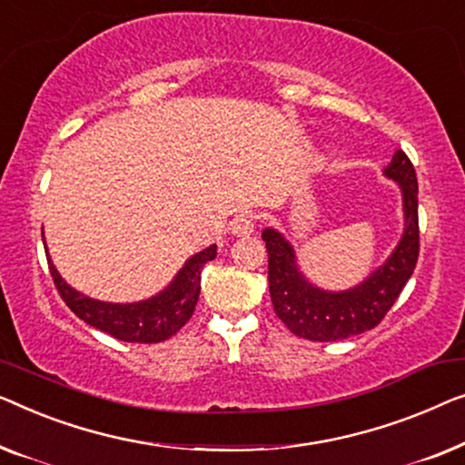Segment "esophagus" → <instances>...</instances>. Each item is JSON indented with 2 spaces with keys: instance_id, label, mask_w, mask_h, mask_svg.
Wrapping results in <instances>:
<instances>
[{
  "instance_id": "obj_1",
  "label": "esophagus",
  "mask_w": 465,
  "mask_h": 465,
  "mask_svg": "<svg viewBox=\"0 0 465 465\" xmlns=\"http://www.w3.org/2000/svg\"><path fill=\"white\" fill-rule=\"evenodd\" d=\"M254 232V217L252 214H240V217L233 219L232 223V233L238 235V238H246Z\"/></svg>"
}]
</instances>
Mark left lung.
<instances>
[{"instance_id":"left-lung-1","label":"left lung","mask_w":465,"mask_h":465,"mask_svg":"<svg viewBox=\"0 0 465 465\" xmlns=\"http://www.w3.org/2000/svg\"><path fill=\"white\" fill-rule=\"evenodd\" d=\"M383 174L396 181L402 192L404 232L388 261L354 289L331 292L313 286L299 272L295 251L282 233L267 227V278L276 316L286 329L310 341H339L375 329L413 276L420 257V217H417V174L407 158L398 152Z\"/></svg>"}]
</instances>
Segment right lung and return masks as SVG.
Listing matches in <instances>:
<instances>
[{
	"instance_id": "obj_1",
	"label": "right lung",
	"mask_w": 465,
	"mask_h": 465,
	"mask_svg": "<svg viewBox=\"0 0 465 465\" xmlns=\"http://www.w3.org/2000/svg\"><path fill=\"white\" fill-rule=\"evenodd\" d=\"M44 238V233H42ZM217 257V244L204 248L183 265L168 289L136 303H107L90 299L64 282L56 267L48 259L58 295L77 318L107 335L128 343H160L173 337L192 318L200 297L202 270L208 261Z\"/></svg>"
}]
</instances>
